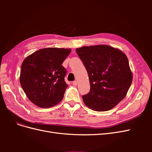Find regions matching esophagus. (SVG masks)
<instances>
[{"instance_id": "34e87169", "label": "esophagus", "mask_w": 152, "mask_h": 152, "mask_svg": "<svg viewBox=\"0 0 152 152\" xmlns=\"http://www.w3.org/2000/svg\"><path fill=\"white\" fill-rule=\"evenodd\" d=\"M77 84H78V82H77V80H75V81L73 82V86H77Z\"/></svg>"}]
</instances>
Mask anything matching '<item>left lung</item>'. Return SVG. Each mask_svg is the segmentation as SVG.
Here are the masks:
<instances>
[{"label": "left lung", "instance_id": "8db88e82", "mask_svg": "<svg viewBox=\"0 0 152 152\" xmlns=\"http://www.w3.org/2000/svg\"><path fill=\"white\" fill-rule=\"evenodd\" d=\"M88 73L91 90L82 96L87 107L97 112L108 111L126 97L132 81L126 55L108 45L76 49Z\"/></svg>", "mask_w": 152, "mask_h": 152}]
</instances>
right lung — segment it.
Segmentation results:
<instances>
[{
	"instance_id": "right-lung-1",
	"label": "right lung",
	"mask_w": 152,
	"mask_h": 152,
	"mask_svg": "<svg viewBox=\"0 0 152 152\" xmlns=\"http://www.w3.org/2000/svg\"><path fill=\"white\" fill-rule=\"evenodd\" d=\"M71 49L48 48L27 56L21 66L20 82L31 103L47 108L61 102L68 85L63 62Z\"/></svg>"
}]
</instances>
